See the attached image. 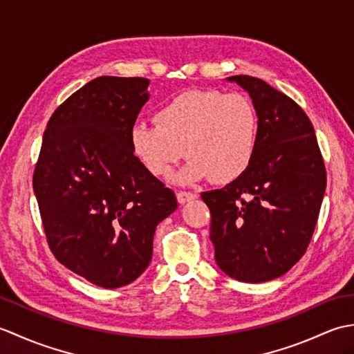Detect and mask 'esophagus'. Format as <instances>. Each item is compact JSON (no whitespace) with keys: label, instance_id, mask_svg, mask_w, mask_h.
Returning a JSON list of instances; mask_svg holds the SVG:
<instances>
[{"label":"esophagus","instance_id":"esophagus-1","mask_svg":"<svg viewBox=\"0 0 354 354\" xmlns=\"http://www.w3.org/2000/svg\"><path fill=\"white\" fill-rule=\"evenodd\" d=\"M196 198H198V194L192 193V192H178L176 193V199L179 204H187V202H190Z\"/></svg>","mask_w":354,"mask_h":354}]
</instances>
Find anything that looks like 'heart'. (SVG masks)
<instances>
[{
  "label": "heart",
  "mask_w": 354,
  "mask_h": 354,
  "mask_svg": "<svg viewBox=\"0 0 354 354\" xmlns=\"http://www.w3.org/2000/svg\"><path fill=\"white\" fill-rule=\"evenodd\" d=\"M155 123L132 126V153L150 175L165 178L185 152L190 161L176 175L179 184L234 181L257 150V111L242 94L193 89L158 109Z\"/></svg>",
  "instance_id": "heart-1"
}]
</instances>
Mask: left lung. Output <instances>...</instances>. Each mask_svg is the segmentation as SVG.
Here are the masks:
<instances>
[{
  "instance_id": "obj_1",
  "label": "left lung",
  "mask_w": 354,
  "mask_h": 354,
  "mask_svg": "<svg viewBox=\"0 0 354 354\" xmlns=\"http://www.w3.org/2000/svg\"><path fill=\"white\" fill-rule=\"evenodd\" d=\"M259 117L257 150L242 176L201 194L212 213L214 259L245 283L274 280L303 257L318 221L327 176L306 112L261 79L231 76Z\"/></svg>"
}]
</instances>
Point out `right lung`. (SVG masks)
Returning <instances> with one entry per match:
<instances>
[{
    "mask_svg": "<svg viewBox=\"0 0 354 354\" xmlns=\"http://www.w3.org/2000/svg\"><path fill=\"white\" fill-rule=\"evenodd\" d=\"M147 86L145 77L102 76L71 94L48 120L33 175L51 252L104 289L145 272L156 225L178 207L131 149Z\"/></svg>",
    "mask_w": 354,
    "mask_h": 354,
    "instance_id": "add662e5",
    "label": "right lung"
}]
</instances>
